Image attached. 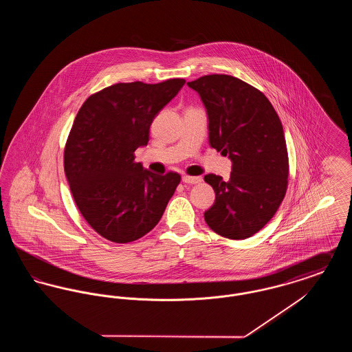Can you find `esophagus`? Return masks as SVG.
I'll use <instances>...</instances> for the list:
<instances>
[{"instance_id":"34e87169","label":"esophagus","mask_w":352,"mask_h":352,"mask_svg":"<svg viewBox=\"0 0 352 352\" xmlns=\"http://www.w3.org/2000/svg\"><path fill=\"white\" fill-rule=\"evenodd\" d=\"M182 181H184V184H201V177H191V175H184V177H182Z\"/></svg>"}]
</instances>
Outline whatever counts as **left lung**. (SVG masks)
Here are the masks:
<instances>
[{"mask_svg": "<svg viewBox=\"0 0 352 352\" xmlns=\"http://www.w3.org/2000/svg\"><path fill=\"white\" fill-rule=\"evenodd\" d=\"M187 84L207 109L210 145L232 161L228 181L204 175L215 191L204 220L223 237H251L273 218L286 194L289 157L281 120L261 91L231 75H206Z\"/></svg>", "mask_w": 352, "mask_h": 352, "instance_id": "obj_1", "label": "left lung"}]
</instances>
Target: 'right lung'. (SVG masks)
<instances>
[{"label": "right lung", "mask_w": 352, "mask_h": 352, "mask_svg": "<svg viewBox=\"0 0 352 352\" xmlns=\"http://www.w3.org/2000/svg\"><path fill=\"white\" fill-rule=\"evenodd\" d=\"M186 83H118L84 101L65 146V173L85 221L104 239L131 243L151 232L181 182L134 162L157 113Z\"/></svg>", "instance_id": "obj_1"}]
</instances>
